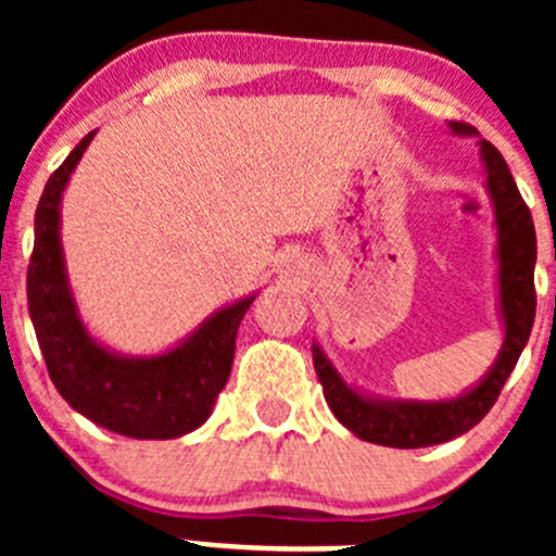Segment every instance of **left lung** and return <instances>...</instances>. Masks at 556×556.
Wrapping results in <instances>:
<instances>
[{
	"label": "left lung",
	"instance_id": "obj_1",
	"mask_svg": "<svg viewBox=\"0 0 556 556\" xmlns=\"http://www.w3.org/2000/svg\"><path fill=\"white\" fill-rule=\"evenodd\" d=\"M457 134H470L473 126L452 121ZM481 159L486 164V188L495 204L497 257H501V312L506 323V341L492 371L457 401L414 403V401H371L357 395L341 382L328 357L317 344L312 346L314 371L323 384L325 401L344 428L357 439L395 450L444 444L468 433L495 406L508 374L517 366L521 350L535 323V226L521 199L517 182L503 161L501 150L479 139Z\"/></svg>",
	"mask_w": 556,
	"mask_h": 556
}]
</instances>
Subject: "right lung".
I'll return each mask as SVG.
<instances>
[{
	"instance_id": "right-lung-1",
	"label": "right lung",
	"mask_w": 556,
	"mask_h": 556,
	"mask_svg": "<svg viewBox=\"0 0 556 556\" xmlns=\"http://www.w3.org/2000/svg\"><path fill=\"white\" fill-rule=\"evenodd\" d=\"M93 134H86L50 174L37 204L35 250L26 274L31 323L50 379L75 412L128 439H177L204 425L226 387L237 330L252 295L217 312L177 350L159 357L112 355L86 333L66 285L59 204Z\"/></svg>"
}]
</instances>
